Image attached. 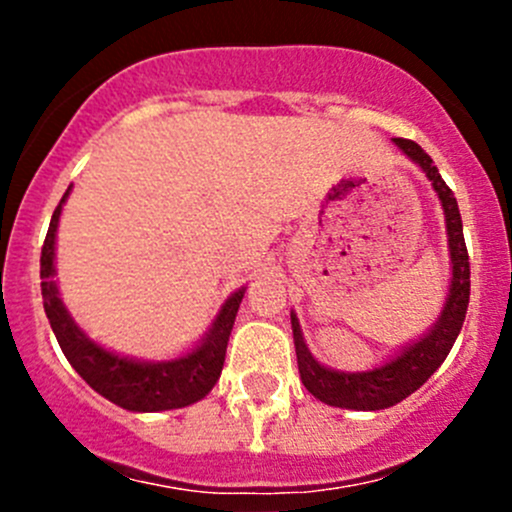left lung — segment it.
<instances>
[{
	"mask_svg": "<svg viewBox=\"0 0 512 512\" xmlns=\"http://www.w3.org/2000/svg\"><path fill=\"white\" fill-rule=\"evenodd\" d=\"M394 143L426 173V178L431 180L433 190H436L438 200L443 205L448 250H451L453 265L451 287H448V297L446 304H443L441 317H438V322L433 324L426 337L404 347V352L396 356V359L386 361L384 366H376L371 371H356V374L334 371L319 364L307 349V344H304L297 314L292 312V334L294 349H297L299 379H302V384L307 386V391L314 399L324 401L329 406H339V409H389V406H396L406 396L414 394L416 389H421L431 379L433 371L443 364L448 352H451L453 342H456L458 332L463 327V319H466L468 299H471V262H468L461 213H458L453 190L443 183L431 156L418 143L406 141V138H394Z\"/></svg>",
	"mask_w": 512,
	"mask_h": 512,
	"instance_id": "8db88e82",
	"label": "left lung"
}]
</instances>
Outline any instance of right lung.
<instances>
[{
    "mask_svg": "<svg viewBox=\"0 0 512 512\" xmlns=\"http://www.w3.org/2000/svg\"><path fill=\"white\" fill-rule=\"evenodd\" d=\"M69 193L71 188L56 205L44 247H41V297H44V312L49 317L61 352L91 389L121 409L168 411L183 409V406L205 399L215 381L220 379V371H223L227 339H230L237 309L245 297V287L227 297L203 342L193 352L178 356V359L138 361L98 347L76 327L71 314L66 312L64 302L59 299V289L54 282L56 227H59L61 205L66 203Z\"/></svg>",
    "mask_w": 512,
    "mask_h": 512,
    "instance_id": "obj_1",
    "label": "right lung"
}]
</instances>
